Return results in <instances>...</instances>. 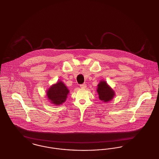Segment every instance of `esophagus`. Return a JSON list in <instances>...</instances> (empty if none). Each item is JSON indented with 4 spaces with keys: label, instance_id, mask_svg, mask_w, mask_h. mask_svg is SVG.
<instances>
[{
    "label": "esophagus",
    "instance_id": "esophagus-1",
    "mask_svg": "<svg viewBox=\"0 0 159 159\" xmlns=\"http://www.w3.org/2000/svg\"><path fill=\"white\" fill-rule=\"evenodd\" d=\"M80 87H81V89H85V88L87 87V85L85 84H81L80 85Z\"/></svg>",
    "mask_w": 159,
    "mask_h": 159
}]
</instances>
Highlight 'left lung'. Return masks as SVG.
I'll list each match as a JSON object with an SVG mask.
<instances>
[{
    "label": "left lung",
    "mask_w": 159,
    "mask_h": 159,
    "mask_svg": "<svg viewBox=\"0 0 159 159\" xmlns=\"http://www.w3.org/2000/svg\"><path fill=\"white\" fill-rule=\"evenodd\" d=\"M97 92L100 100L108 102L112 99L115 95L113 90L108 85L106 81H101L98 85Z\"/></svg>",
    "instance_id": "8db88e82"
}]
</instances>
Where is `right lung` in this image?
Segmentation results:
<instances>
[{"mask_svg": "<svg viewBox=\"0 0 159 159\" xmlns=\"http://www.w3.org/2000/svg\"><path fill=\"white\" fill-rule=\"evenodd\" d=\"M69 91L61 81L53 85L47 92L48 98L51 102L57 106L65 102Z\"/></svg>", "mask_w": 159, "mask_h": 159, "instance_id": "1", "label": "right lung"}]
</instances>
